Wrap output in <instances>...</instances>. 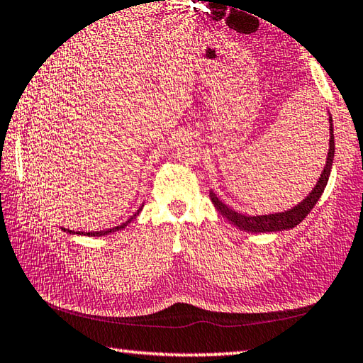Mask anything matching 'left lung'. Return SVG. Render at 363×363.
Here are the masks:
<instances>
[{
    "label": "left lung",
    "mask_w": 363,
    "mask_h": 363,
    "mask_svg": "<svg viewBox=\"0 0 363 363\" xmlns=\"http://www.w3.org/2000/svg\"><path fill=\"white\" fill-rule=\"evenodd\" d=\"M328 123H330V127H328V130H330V140H328V154H327L325 167L322 169L319 181L315 182L314 189L298 204H295L294 208L287 211H282V213L246 216L227 206L225 203H222V200L217 199V195L211 190L209 196H211V201L214 204V208L219 211V213L225 217L228 222H232L235 227H238L240 230H245V232H250V233L282 232V230H291L298 225V223L309 214V211L314 208V204L318 203L320 195L324 194L328 177H330L333 157H335V136H333V123H332L330 114H328Z\"/></svg>",
    "instance_id": "left-lung-1"
}]
</instances>
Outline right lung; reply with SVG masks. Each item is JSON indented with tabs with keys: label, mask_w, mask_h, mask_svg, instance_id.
Wrapping results in <instances>:
<instances>
[{
	"label": "right lung",
	"mask_w": 363,
	"mask_h": 363,
	"mask_svg": "<svg viewBox=\"0 0 363 363\" xmlns=\"http://www.w3.org/2000/svg\"><path fill=\"white\" fill-rule=\"evenodd\" d=\"M141 209H143V206L136 211V213L130 217L128 220H125L123 223H121V225H117V227H113V228H108V230H101V232H74V230H69V228H62L63 232H67V233H77V235H85V236H104V235H109V233H114V232H118V230H122V228H125L128 225V223L135 219V217L141 213Z\"/></svg>",
	"instance_id": "1"
}]
</instances>
